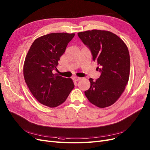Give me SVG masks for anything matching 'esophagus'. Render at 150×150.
Returning <instances> with one entry per match:
<instances>
[{
  "mask_svg": "<svg viewBox=\"0 0 150 150\" xmlns=\"http://www.w3.org/2000/svg\"><path fill=\"white\" fill-rule=\"evenodd\" d=\"M81 77H73V80L75 81H79V80H81Z\"/></svg>",
  "mask_w": 150,
  "mask_h": 150,
  "instance_id": "obj_1",
  "label": "esophagus"
}]
</instances>
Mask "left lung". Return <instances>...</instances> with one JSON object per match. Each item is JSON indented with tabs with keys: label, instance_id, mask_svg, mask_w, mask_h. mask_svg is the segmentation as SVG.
Returning <instances> with one entry per match:
<instances>
[{
	"label": "left lung",
	"instance_id": "8db88e82",
	"mask_svg": "<svg viewBox=\"0 0 150 150\" xmlns=\"http://www.w3.org/2000/svg\"><path fill=\"white\" fill-rule=\"evenodd\" d=\"M91 51L93 60L99 67L101 75L95 81L90 78L91 87L85 91L88 101L99 108L115 103L120 97L128 82L130 56L124 41L110 31L93 29L77 33Z\"/></svg>",
	"mask_w": 150,
	"mask_h": 150
}]
</instances>
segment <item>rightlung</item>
I'll list each match as a JSON object with an SVG mask.
<instances>
[{
  "mask_svg": "<svg viewBox=\"0 0 150 150\" xmlns=\"http://www.w3.org/2000/svg\"><path fill=\"white\" fill-rule=\"evenodd\" d=\"M75 34L56 33L35 39L27 53L23 66L25 82L39 103L55 108L64 102L74 87L73 80L57 74L58 62Z\"/></svg>",
  "mask_w": 150,
  "mask_h": 150,
  "instance_id": "obj_1",
  "label": "right lung"
}]
</instances>
